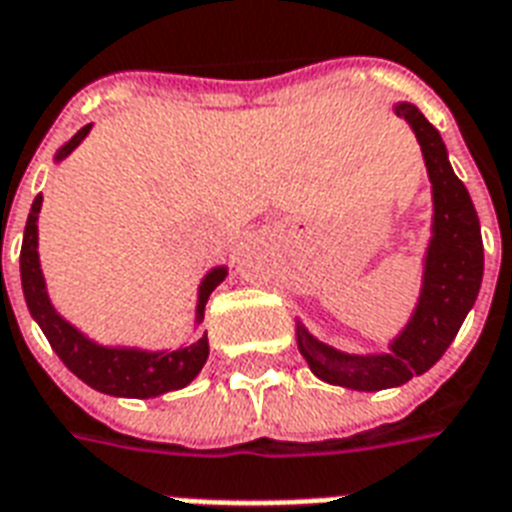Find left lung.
Returning <instances> with one entry per match:
<instances>
[{
  "label": "left lung",
  "instance_id": "1",
  "mask_svg": "<svg viewBox=\"0 0 512 512\" xmlns=\"http://www.w3.org/2000/svg\"><path fill=\"white\" fill-rule=\"evenodd\" d=\"M395 114L411 125L427 176L433 184V235L427 243L422 291L406 328L390 342V352L350 355L320 342L296 320V344L312 374L347 390L376 392L400 387L441 360L473 310L483 280V243L478 213L449 162L441 133L414 104L400 101Z\"/></svg>",
  "mask_w": 512,
  "mask_h": 512
}]
</instances>
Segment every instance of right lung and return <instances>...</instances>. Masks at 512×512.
I'll return each instance as SVG.
<instances>
[{"instance_id": "1", "label": "right lung", "mask_w": 512, "mask_h": 512, "mask_svg": "<svg viewBox=\"0 0 512 512\" xmlns=\"http://www.w3.org/2000/svg\"><path fill=\"white\" fill-rule=\"evenodd\" d=\"M93 125H85L77 130L66 144L58 149L55 162L66 160L82 138L90 133ZM39 211H42V194L31 202L29 219L23 229L21 245V283L23 296L29 304L31 318L37 320L42 334L55 350V355L63 360V366L71 374L79 376L82 382L90 384L93 390L114 395V398H157L170 390H181L200 374L205 360H208V334H202L194 344L178 347V350H138V347H104V344L87 339L79 328H74L69 320H63L55 312L53 301L47 296L45 275L39 267ZM227 277V267H213L202 277L200 291H197V318L194 323H202L205 304L213 288Z\"/></svg>"}]
</instances>
